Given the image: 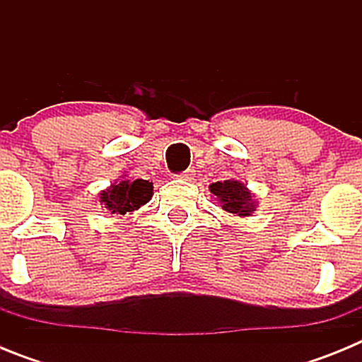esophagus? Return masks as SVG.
Masks as SVG:
<instances>
[{
    "label": "esophagus",
    "mask_w": 362,
    "mask_h": 362,
    "mask_svg": "<svg viewBox=\"0 0 362 362\" xmlns=\"http://www.w3.org/2000/svg\"><path fill=\"white\" fill-rule=\"evenodd\" d=\"M177 177L183 179V181H192V179L196 177V170H194V168H188V170H185L183 174H179Z\"/></svg>",
    "instance_id": "esophagus-1"
}]
</instances>
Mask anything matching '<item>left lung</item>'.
<instances>
[{
  "label": "left lung",
  "instance_id": "8db88e82",
  "mask_svg": "<svg viewBox=\"0 0 362 362\" xmlns=\"http://www.w3.org/2000/svg\"><path fill=\"white\" fill-rule=\"evenodd\" d=\"M214 199L219 203V206L226 214L238 217H250L257 209V201L246 185L239 179H226V181H217L210 185Z\"/></svg>",
  "mask_w": 362,
  "mask_h": 362
}]
</instances>
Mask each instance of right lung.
<instances>
[{
	"label": "right lung",
	"instance_id": "1",
	"mask_svg": "<svg viewBox=\"0 0 362 362\" xmlns=\"http://www.w3.org/2000/svg\"><path fill=\"white\" fill-rule=\"evenodd\" d=\"M153 194V185L146 179H121L112 183L107 190L99 194V203L103 204V209L114 216H124L139 210L143 204L150 201Z\"/></svg>",
	"mask_w": 362,
	"mask_h": 362
}]
</instances>
